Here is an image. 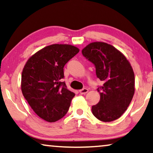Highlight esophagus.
<instances>
[{
  "mask_svg": "<svg viewBox=\"0 0 153 153\" xmlns=\"http://www.w3.org/2000/svg\"><path fill=\"white\" fill-rule=\"evenodd\" d=\"M79 93H80V94L83 95V94H86V93L88 92V90L87 89V88H82V89L79 90Z\"/></svg>",
  "mask_w": 153,
  "mask_h": 153,
  "instance_id": "1",
  "label": "esophagus"
}]
</instances>
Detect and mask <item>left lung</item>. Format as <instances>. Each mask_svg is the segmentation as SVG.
I'll use <instances>...</instances> for the list:
<instances>
[{"mask_svg":"<svg viewBox=\"0 0 153 153\" xmlns=\"http://www.w3.org/2000/svg\"><path fill=\"white\" fill-rule=\"evenodd\" d=\"M82 53L94 64L97 77L104 82L97 88L100 100L92 106L93 115L104 122L118 119L126 111L135 93V74L131 64L122 52L103 42L90 43Z\"/></svg>","mask_w":153,"mask_h":153,"instance_id":"1","label":"left lung"}]
</instances>
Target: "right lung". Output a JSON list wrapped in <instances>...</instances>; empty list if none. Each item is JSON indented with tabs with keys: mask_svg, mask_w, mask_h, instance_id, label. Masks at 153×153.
I'll return each instance as SVG.
<instances>
[{
	"mask_svg": "<svg viewBox=\"0 0 153 153\" xmlns=\"http://www.w3.org/2000/svg\"><path fill=\"white\" fill-rule=\"evenodd\" d=\"M79 51L71 45H49L32 55L24 66L22 95L34 112L47 122H56L69 110L75 93L61 79L65 65Z\"/></svg>",
	"mask_w": 153,
	"mask_h": 153,
	"instance_id": "obj_1",
	"label": "right lung"
}]
</instances>
